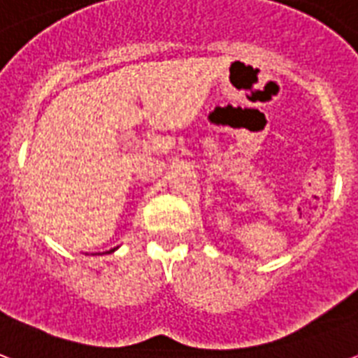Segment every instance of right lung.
I'll return each instance as SVG.
<instances>
[{"mask_svg":"<svg viewBox=\"0 0 358 358\" xmlns=\"http://www.w3.org/2000/svg\"><path fill=\"white\" fill-rule=\"evenodd\" d=\"M110 252H114V250H110Z\"/></svg>","mask_w":358,"mask_h":358,"instance_id":"right-lung-1","label":"right lung"}]
</instances>
